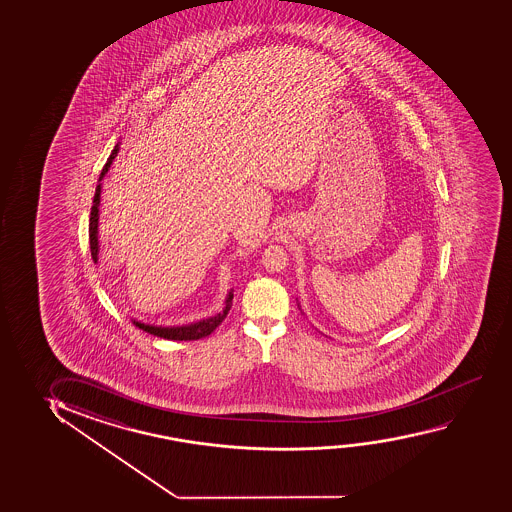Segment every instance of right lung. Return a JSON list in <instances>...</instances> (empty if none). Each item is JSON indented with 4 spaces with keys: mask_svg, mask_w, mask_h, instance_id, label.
<instances>
[{
    "mask_svg": "<svg viewBox=\"0 0 512 512\" xmlns=\"http://www.w3.org/2000/svg\"><path fill=\"white\" fill-rule=\"evenodd\" d=\"M118 150H120V144H116L115 150L111 151L110 158H108V162H106L103 171H101L99 184L96 186L94 202H92V209H90L89 240L90 253H92L94 263H97V259H99V205H101V188H103L101 181L110 171L111 164H113V160L118 155ZM232 300L233 291H230V293L226 294L225 307H223V310H219L218 314L207 317V319H200L197 322L183 324V326H155V324H146V322L136 321V319H132V322H134L136 328L143 329L146 333L158 336V338H165V340H200V338L209 336L214 329L218 328L221 322L225 321L226 315H228L230 308H232Z\"/></svg>",
    "mask_w": 512,
    "mask_h": 512,
    "instance_id": "1",
    "label": "right lung"
}]
</instances>
